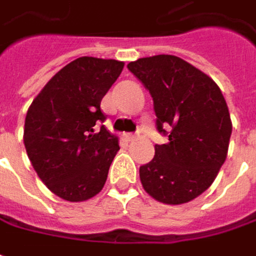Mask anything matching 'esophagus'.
Segmentation results:
<instances>
[{"label": "esophagus", "instance_id": "1", "mask_svg": "<svg viewBox=\"0 0 256 256\" xmlns=\"http://www.w3.org/2000/svg\"><path fill=\"white\" fill-rule=\"evenodd\" d=\"M123 138L128 140V142H132V140H134L138 138V133H124Z\"/></svg>", "mask_w": 256, "mask_h": 256}]
</instances>
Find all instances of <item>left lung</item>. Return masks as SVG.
I'll use <instances>...</instances> for the list:
<instances>
[{"instance_id": "obj_1", "label": "left lung", "mask_w": 256, "mask_h": 256, "mask_svg": "<svg viewBox=\"0 0 256 256\" xmlns=\"http://www.w3.org/2000/svg\"><path fill=\"white\" fill-rule=\"evenodd\" d=\"M128 68L149 90L156 130L168 136L140 166L142 184L162 204H186L212 184L226 159L232 133L226 102L209 76L176 56L139 58Z\"/></svg>"}]
</instances>
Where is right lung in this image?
I'll use <instances>...</instances> for the list:
<instances>
[{
  "label": "right lung",
  "mask_w": 256,
  "mask_h": 256,
  "mask_svg": "<svg viewBox=\"0 0 256 256\" xmlns=\"http://www.w3.org/2000/svg\"><path fill=\"white\" fill-rule=\"evenodd\" d=\"M123 66L117 60L80 57L62 67L28 108V158L42 184L62 199L87 200L106 184L120 148L116 136L100 124L106 120L100 103Z\"/></svg>",
  "instance_id": "add662e5"
}]
</instances>
